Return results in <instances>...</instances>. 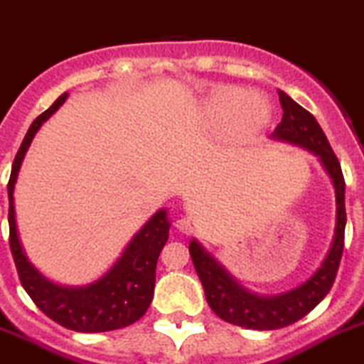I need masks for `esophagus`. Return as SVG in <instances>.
Listing matches in <instances>:
<instances>
[{"instance_id":"esophagus-1","label":"esophagus","mask_w":364,"mask_h":364,"mask_svg":"<svg viewBox=\"0 0 364 364\" xmlns=\"http://www.w3.org/2000/svg\"><path fill=\"white\" fill-rule=\"evenodd\" d=\"M176 228H178V232L186 233V235H188V233L192 232V224H190L188 217H181V219L176 220Z\"/></svg>"}]
</instances>
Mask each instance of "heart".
Listing matches in <instances>:
<instances>
[{
  "mask_svg": "<svg viewBox=\"0 0 364 364\" xmlns=\"http://www.w3.org/2000/svg\"><path fill=\"white\" fill-rule=\"evenodd\" d=\"M205 118L213 129L233 125L239 134H255L269 120V105L257 95L228 87L213 95L205 104Z\"/></svg>",
  "mask_w": 364,
  "mask_h": 364,
  "instance_id": "1",
  "label": "heart"
}]
</instances>
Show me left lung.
Masks as SVG:
<instances>
[{
    "label": "left lung",
    "instance_id": "obj_1",
    "mask_svg": "<svg viewBox=\"0 0 364 364\" xmlns=\"http://www.w3.org/2000/svg\"><path fill=\"white\" fill-rule=\"evenodd\" d=\"M278 95H280L284 117L274 129L273 138L296 144L320 156L321 163L334 183L336 205H338L336 235L323 264L305 284L289 293L278 296H257L240 287L196 240H192L188 246L193 267L205 287L210 309L220 320L255 331H274V328L287 327L307 316L331 291L345 246V178L338 156L332 151L327 136L321 131L316 118L293 98L287 97L284 91H278Z\"/></svg>",
    "mask_w": 364,
    "mask_h": 364
}]
</instances>
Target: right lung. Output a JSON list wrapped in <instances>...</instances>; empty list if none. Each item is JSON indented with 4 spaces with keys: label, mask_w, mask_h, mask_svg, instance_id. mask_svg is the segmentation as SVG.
I'll use <instances>...</instances> for the list:
<instances>
[{
    "label": "right lung",
    "mask_w": 364,
    "mask_h": 364,
    "mask_svg": "<svg viewBox=\"0 0 364 364\" xmlns=\"http://www.w3.org/2000/svg\"><path fill=\"white\" fill-rule=\"evenodd\" d=\"M68 95H60L50 109L33 120L26 132L25 140L14 158L12 172L9 179V242L12 251L19 280L33 304L48 316L50 320L70 331L77 332H107L127 327L140 320L149 309L154 294L156 264L158 257L168 239V219L165 210L151 217L147 224L125 247L118 262L111 267L100 280L87 287H60L33 269L25 257L16 228V212H14V185L18 179L25 152L36 136L37 129L48 120Z\"/></svg>",
    "instance_id": "obj_1"
}]
</instances>
